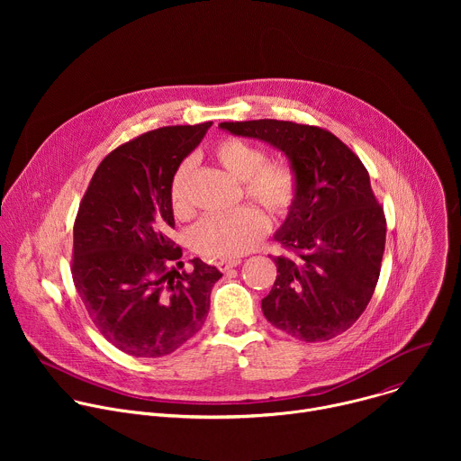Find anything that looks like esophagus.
<instances>
[{"instance_id": "esophagus-1", "label": "esophagus", "mask_w": 461, "mask_h": 461, "mask_svg": "<svg viewBox=\"0 0 461 461\" xmlns=\"http://www.w3.org/2000/svg\"><path fill=\"white\" fill-rule=\"evenodd\" d=\"M239 265H240V258H221V260H217V268L221 272H228V270H231Z\"/></svg>"}]
</instances>
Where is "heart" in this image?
Listing matches in <instances>:
<instances>
[{
    "label": "heart",
    "mask_w": 461,
    "mask_h": 461,
    "mask_svg": "<svg viewBox=\"0 0 461 461\" xmlns=\"http://www.w3.org/2000/svg\"><path fill=\"white\" fill-rule=\"evenodd\" d=\"M213 160L242 182L246 199L260 204L276 221L290 215L299 199V171L286 158L267 160L265 149L242 139H222L212 148ZM193 166L184 160L169 182V201L176 215L189 212V178ZM268 230L258 208L240 206L235 212L210 215L191 231L193 248L204 257L231 258L249 251Z\"/></svg>",
    "instance_id": "b5f03b06"
}]
</instances>
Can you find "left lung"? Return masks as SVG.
Wrapping results in <instances>:
<instances>
[{"label":"left lung","mask_w":461,"mask_h":461,"mask_svg":"<svg viewBox=\"0 0 461 461\" xmlns=\"http://www.w3.org/2000/svg\"><path fill=\"white\" fill-rule=\"evenodd\" d=\"M239 137L281 149L299 171V199L276 240L277 279L262 313L306 343L328 341L359 319L375 290L386 221L359 157L330 131L288 120L222 122Z\"/></svg>","instance_id":"obj_1"}]
</instances>
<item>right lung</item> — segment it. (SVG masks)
<instances>
[{
  "instance_id": "right-lung-1",
  "label": "right lung",
  "mask_w": 461,
  "mask_h": 461,
  "mask_svg": "<svg viewBox=\"0 0 461 461\" xmlns=\"http://www.w3.org/2000/svg\"><path fill=\"white\" fill-rule=\"evenodd\" d=\"M212 122L153 129L113 149L96 167L75 221L71 272L98 332L135 357H162L201 330L222 274L182 248L169 182ZM184 267V265H182Z\"/></svg>"
}]
</instances>
